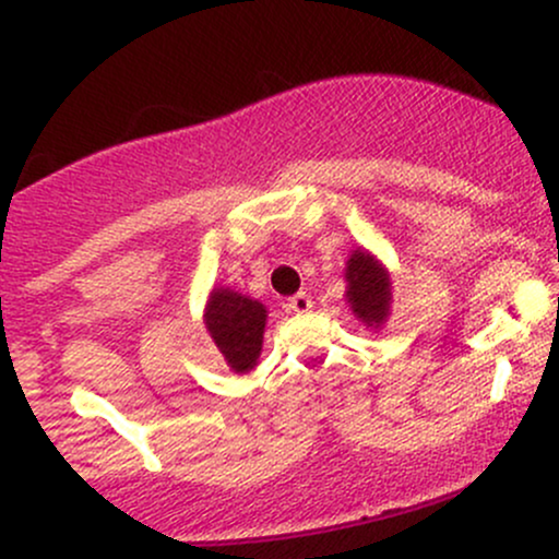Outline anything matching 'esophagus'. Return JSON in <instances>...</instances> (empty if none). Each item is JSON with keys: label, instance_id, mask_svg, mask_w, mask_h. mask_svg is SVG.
I'll return each instance as SVG.
<instances>
[{"label": "esophagus", "instance_id": "1", "mask_svg": "<svg viewBox=\"0 0 559 559\" xmlns=\"http://www.w3.org/2000/svg\"><path fill=\"white\" fill-rule=\"evenodd\" d=\"M286 310H288V312H297V316H299V312H310V310H312L310 294L299 292V294H294V297H288Z\"/></svg>", "mask_w": 559, "mask_h": 559}]
</instances>
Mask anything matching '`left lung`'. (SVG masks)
Masks as SVG:
<instances>
[{"label": "left lung", "instance_id": "8db88e82", "mask_svg": "<svg viewBox=\"0 0 559 559\" xmlns=\"http://www.w3.org/2000/svg\"><path fill=\"white\" fill-rule=\"evenodd\" d=\"M346 299H349L352 312L362 320L365 325H378L389 318L391 305V278L386 267L378 262L373 254L365 249H355L346 260Z\"/></svg>", "mask_w": 559, "mask_h": 559}]
</instances>
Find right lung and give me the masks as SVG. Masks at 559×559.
I'll list each match as a JSON object with an SVG mask.
<instances>
[{
	"label": "right lung",
	"mask_w": 559,
	"mask_h": 559,
	"mask_svg": "<svg viewBox=\"0 0 559 559\" xmlns=\"http://www.w3.org/2000/svg\"><path fill=\"white\" fill-rule=\"evenodd\" d=\"M265 320V305L241 297L230 288H213L207 310H204V325L236 373H247L258 365Z\"/></svg>",
	"instance_id": "add662e5"
}]
</instances>
